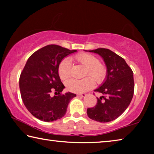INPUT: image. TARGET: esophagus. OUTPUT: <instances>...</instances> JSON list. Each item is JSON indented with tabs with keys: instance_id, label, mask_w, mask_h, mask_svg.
<instances>
[{
	"instance_id": "1",
	"label": "esophagus",
	"mask_w": 154,
	"mask_h": 154,
	"mask_svg": "<svg viewBox=\"0 0 154 154\" xmlns=\"http://www.w3.org/2000/svg\"><path fill=\"white\" fill-rule=\"evenodd\" d=\"M77 96H79V97H84V96H86V94L84 93H82V94H77Z\"/></svg>"
}]
</instances>
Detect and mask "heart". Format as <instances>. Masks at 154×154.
Returning a JSON list of instances; mask_svg holds the SVG:
<instances>
[{
    "mask_svg": "<svg viewBox=\"0 0 154 154\" xmlns=\"http://www.w3.org/2000/svg\"><path fill=\"white\" fill-rule=\"evenodd\" d=\"M73 60L85 67L84 76H90L83 79H71L67 81L66 86L67 90L74 93H83L89 90L94 85V80L97 83H101L106 79L107 69L105 65L99 62L96 56L90 54H80L73 57ZM71 62L65 58L60 62L58 72L62 80H66L71 74ZM91 77L90 78V77Z\"/></svg>",
    "mask_w": 154,
    "mask_h": 154,
    "instance_id": "1",
    "label": "heart"
}]
</instances>
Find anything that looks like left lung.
Listing matches in <instances>:
<instances>
[{"mask_svg": "<svg viewBox=\"0 0 154 154\" xmlns=\"http://www.w3.org/2000/svg\"><path fill=\"white\" fill-rule=\"evenodd\" d=\"M88 51L102 57L107 75L103 84L94 90L103 96L97 98L94 107L87 109L88 116L99 122L113 121L126 111L133 97V72L124 58L110 49L98 48Z\"/></svg>", "mask_w": 154, "mask_h": 154, "instance_id": "left-lung-1", "label": "left lung"}]
</instances>
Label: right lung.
I'll return each instance as SVG.
<instances>
[{
  "instance_id": "add662e5",
  "label": "right lung",
  "mask_w": 154,
  "mask_h": 154,
  "mask_svg": "<svg viewBox=\"0 0 154 154\" xmlns=\"http://www.w3.org/2000/svg\"><path fill=\"white\" fill-rule=\"evenodd\" d=\"M77 50L57 45H48L33 53L28 59L20 77L21 96L28 111L38 119L52 122L66 113L70 100L76 96L71 92L62 94L64 88L58 72L62 59ZM59 94L51 97V91Z\"/></svg>"
}]
</instances>
